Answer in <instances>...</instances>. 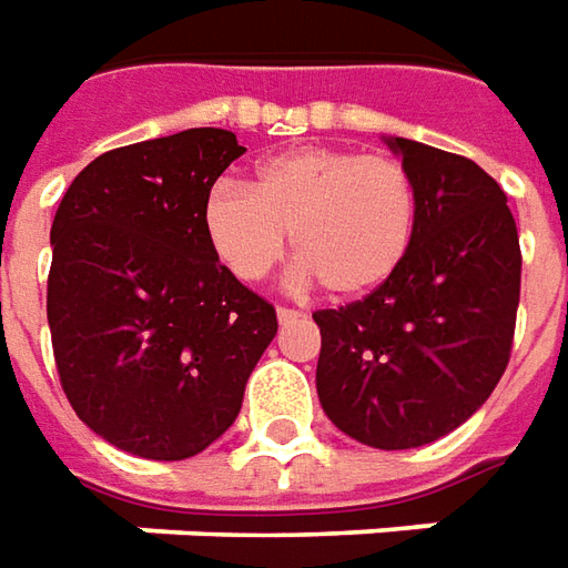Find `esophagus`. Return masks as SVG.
Masks as SVG:
<instances>
[{
    "label": "esophagus",
    "mask_w": 568,
    "mask_h": 568,
    "mask_svg": "<svg viewBox=\"0 0 568 568\" xmlns=\"http://www.w3.org/2000/svg\"><path fill=\"white\" fill-rule=\"evenodd\" d=\"M296 318H303L296 308H277V322L281 324H291V322H296Z\"/></svg>",
    "instance_id": "34e87169"
}]
</instances>
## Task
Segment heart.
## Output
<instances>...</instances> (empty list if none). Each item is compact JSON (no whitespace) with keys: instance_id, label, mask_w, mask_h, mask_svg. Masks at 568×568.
Returning <instances> with one entry per match:
<instances>
[{"instance_id":"heart-1","label":"heart","mask_w":568,"mask_h":568,"mask_svg":"<svg viewBox=\"0 0 568 568\" xmlns=\"http://www.w3.org/2000/svg\"><path fill=\"white\" fill-rule=\"evenodd\" d=\"M206 244L241 281H260L293 253L303 281L336 300L381 291L408 260L417 194L386 154L300 148L256 166L250 187L219 182L201 210Z\"/></svg>"}]
</instances>
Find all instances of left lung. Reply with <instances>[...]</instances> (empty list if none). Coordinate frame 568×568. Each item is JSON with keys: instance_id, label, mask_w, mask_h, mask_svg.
I'll use <instances>...</instances> for the list:
<instances>
[{"instance_id": "obj_1", "label": "left lung", "mask_w": 568, "mask_h": 568, "mask_svg": "<svg viewBox=\"0 0 568 568\" xmlns=\"http://www.w3.org/2000/svg\"><path fill=\"white\" fill-rule=\"evenodd\" d=\"M417 194L408 260L389 284L312 318L324 414L362 445L402 452L486 405L514 346L519 234L507 194L473 160L383 135Z\"/></svg>"}]
</instances>
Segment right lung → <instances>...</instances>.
I'll use <instances>...</instances> for the list:
<instances>
[{"label":"right lung","mask_w":568,"mask_h":568,"mask_svg":"<svg viewBox=\"0 0 568 568\" xmlns=\"http://www.w3.org/2000/svg\"><path fill=\"white\" fill-rule=\"evenodd\" d=\"M185 129L95 158L52 222L49 327L82 424L148 460L201 455L234 424L275 308L219 262L201 210L244 154Z\"/></svg>","instance_id":"obj_1"}]
</instances>
